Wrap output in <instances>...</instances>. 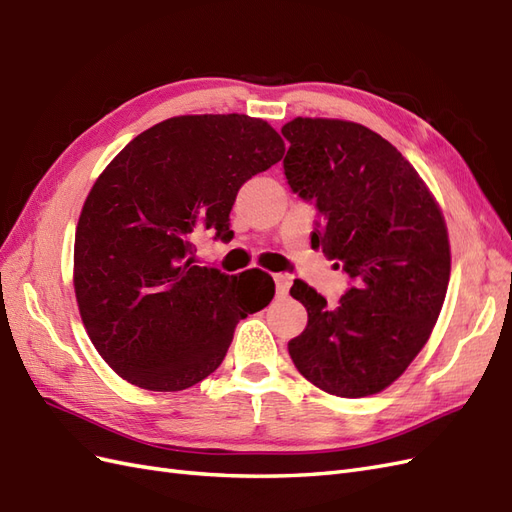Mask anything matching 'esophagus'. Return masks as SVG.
Instances as JSON below:
<instances>
[{
    "label": "esophagus",
    "mask_w": 512,
    "mask_h": 512,
    "mask_svg": "<svg viewBox=\"0 0 512 512\" xmlns=\"http://www.w3.org/2000/svg\"><path fill=\"white\" fill-rule=\"evenodd\" d=\"M275 280V290H277V297H286L288 294V288H290V277L284 275V273H277L273 275Z\"/></svg>",
    "instance_id": "34e87169"
}]
</instances>
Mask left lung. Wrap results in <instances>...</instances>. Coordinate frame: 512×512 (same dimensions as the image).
Returning <instances> with one entry per match:
<instances>
[{"mask_svg": "<svg viewBox=\"0 0 512 512\" xmlns=\"http://www.w3.org/2000/svg\"><path fill=\"white\" fill-rule=\"evenodd\" d=\"M284 175L314 203L312 247L352 280L329 307L299 282L305 331L288 342L292 363L318 389L367 397L395 382L436 324L451 277V247L438 203L414 166L376 132L342 119L297 117Z\"/></svg>", "mask_w": 512, "mask_h": 512, "instance_id": "1", "label": "left lung"}]
</instances>
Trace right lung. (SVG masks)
Masks as SVG:
<instances>
[{"mask_svg":"<svg viewBox=\"0 0 512 512\" xmlns=\"http://www.w3.org/2000/svg\"><path fill=\"white\" fill-rule=\"evenodd\" d=\"M267 121L183 115L138 134L91 188L74 239V292L102 359L147 391H183L224 361L232 333L275 294L271 275L196 265L230 241L241 185L284 156ZM262 273V271H260Z\"/></svg>","mask_w":512,"mask_h":512,"instance_id":"add662e5","label":"right lung"}]
</instances>
